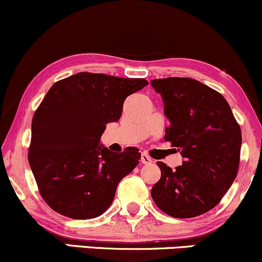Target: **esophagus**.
<instances>
[{
    "label": "esophagus",
    "mask_w": 262,
    "mask_h": 262,
    "mask_svg": "<svg viewBox=\"0 0 262 262\" xmlns=\"http://www.w3.org/2000/svg\"><path fill=\"white\" fill-rule=\"evenodd\" d=\"M140 161L143 162V164H151L152 160L151 158L148 154H145V152H141V156H140Z\"/></svg>",
    "instance_id": "esophagus-1"
}]
</instances>
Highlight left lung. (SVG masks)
I'll use <instances>...</instances> for the list:
<instances>
[{
    "label": "left lung",
    "instance_id": "left-lung-1",
    "mask_svg": "<svg viewBox=\"0 0 262 262\" xmlns=\"http://www.w3.org/2000/svg\"><path fill=\"white\" fill-rule=\"evenodd\" d=\"M170 127L164 139L182 155L172 170L159 161L161 177L151 197L162 212L192 218L214 208L235 180L242 130L221 93L189 77L151 80Z\"/></svg>",
    "mask_w": 262,
    "mask_h": 262
}]
</instances>
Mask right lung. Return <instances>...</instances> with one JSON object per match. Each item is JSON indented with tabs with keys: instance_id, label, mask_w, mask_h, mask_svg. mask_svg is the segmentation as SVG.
<instances>
[{
	"instance_id": "obj_1",
	"label": "right lung",
	"mask_w": 262,
	"mask_h": 262,
	"mask_svg": "<svg viewBox=\"0 0 262 262\" xmlns=\"http://www.w3.org/2000/svg\"><path fill=\"white\" fill-rule=\"evenodd\" d=\"M148 85L144 79L79 73L55 82L35 111L28 161L50 208L73 219L101 215L118 183L139 164V149L113 152L101 145L106 124Z\"/></svg>"
}]
</instances>
